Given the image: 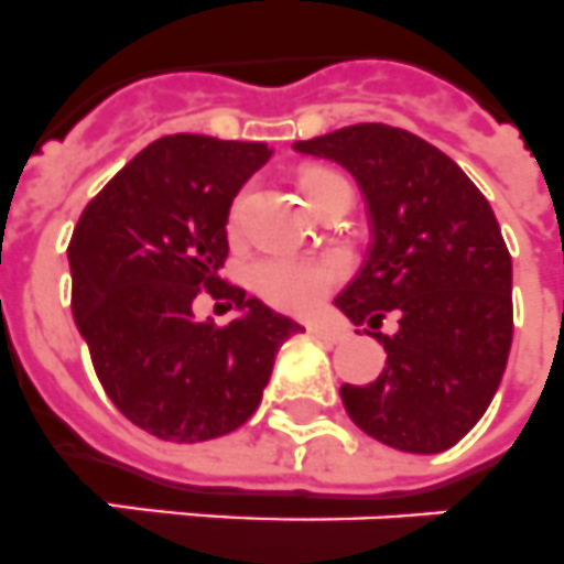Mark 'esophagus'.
Returning a JSON list of instances; mask_svg holds the SVG:
<instances>
[{
  "label": "esophagus",
  "mask_w": 564,
  "mask_h": 564,
  "mask_svg": "<svg viewBox=\"0 0 564 564\" xmlns=\"http://www.w3.org/2000/svg\"><path fill=\"white\" fill-rule=\"evenodd\" d=\"M310 333L315 335V338L329 340V344H338V340L347 338V329H344V326L326 324V321H312V324H310Z\"/></svg>",
  "instance_id": "esophagus-1"
}]
</instances>
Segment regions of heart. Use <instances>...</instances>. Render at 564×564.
I'll use <instances>...</instances> for the list:
<instances>
[{"mask_svg":"<svg viewBox=\"0 0 564 564\" xmlns=\"http://www.w3.org/2000/svg\"><path fill=\"white\" fill-rule=\"evenodd\" d=\"M338 177L340 174L326 172V169L306 174V200H312V194L318 192L324 183ZM246 203H249V188H240L238 197L231 200L229 215H226V231H229L231 240L243 238ZM344 278H347V263L340 258H333V254H324V258L269 254V258H260L252 267L254 292H258L267 304L286 312H304L312 310V306H318Z\"/></svg>","mask_w":564,"mask_h":564,"instance_id":"heart-1","label":"heart"}]
</instances>
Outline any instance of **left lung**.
<instances>
[{"mask_svg": "<svg viewBox=\"0 0 564 564\" xmlns=\"http://www.w3.org/2000/svg\"><path fill=\"white\" fill-rule=\"evenodd\" d=\"M292 149L344 165L370 212V258L335 306L364 333L400 321L370 334L384 372L340 387L349 419L395 451H447L490 406L513 340V267L490 203L444 151L384 122Z\"/></svg>", "mask_w": 564, "mask_h": 564, "instance_id": "1", "label": "left lung"}]
</instances>
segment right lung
I'll use <instances>...</instances> for the list:
<instances>
[{
    "instance_id": "add662e5",
    "label": "right lung",
    "mask_w": 564,
    "mask_h": 564,
    "mask_svg": "<svg viewBox=\"0 0 564 564\" xmlns=\"http://www.w3.org/2000/svg\"><path fill=\"white\" fill-rule=\"evenodd\" d=\"M269 158L267 143L160 137L108 180L70 235V310L99 384L163 442H209L252 419L281 344L304 333L220 278L231 200ZM200 294L239 318L197 322Z\"/></svg>"
}]
</instances>
